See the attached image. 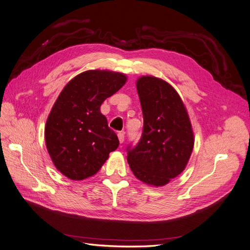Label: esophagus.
Here are the masks:
<instances>
[{"instance_id":"obj_1","label":"esophagus","mask_w":250,"mask_h":250,"mask_svg":"<svg viewBox=\"0 0 250 250\" xmlns=\"http://www.w3.org/2000/svg\"><path fill=\"white\" fill-rule=\"evenodd\" d=\"M117 137H118L119 143L123 144L124 141H125V133H118V134H117Z\"/></svg>"}]
</instances>
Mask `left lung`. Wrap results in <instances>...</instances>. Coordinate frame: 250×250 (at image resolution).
<instances>
[{
	"label": "left lung",
	"instance_id": "obj_1",
	"mask_svg": "<svg viewBox=\"0 0 250 250\" xmlns=\"http://www.w3.org/2000/svg\"><path fill=\"white\" fill-rule=\"evenodd\" d=\"M143 113V132L127 148V163L136 178L164 187L186 169L195 137L186 106L170 83L154 76L136 82Z\"/></svg>",
	"mask_w": 250,
	"mask_h": 250
}]
</instances>
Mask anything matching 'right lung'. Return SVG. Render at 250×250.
Masks as SVG:
<instances>
[{"instance_id": "obj_1", "label": "right lung", "mask_w": 250, "mask_h": 250, "mask_svg": "<svg viewBox=\"0 0 250 250\" xmlns=\"http://www.w3.org/2000/svg\"><path fill=\"white\" fill-rule=\"evenodd\" d=\"M124 73L88 70L62 88L45 125V143L53 165L72 180L94 176L119 141L100 107L126 82Z\"/></svg>"}]
</instances>
